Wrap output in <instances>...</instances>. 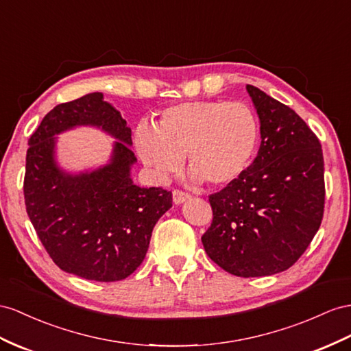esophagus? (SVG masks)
<instances>
[{
  "instance_id": "1",
  "label": "esophagus",
  "mask_w": 351,
  "mask_h": 351,
  "mask_svg": "<svg viewBox=\"0 0 351 351\" xmlns=\"http://www.w3.org/2000/svg\"><path fill=\"white\" fill-rule=\"evenodd\" d=\"M190 197H191L190 193H185V191H182V190H173V202H175L176 204L184 203L185 200L190 199Z\"/></svg>"
}]
</instances>
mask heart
Instances as JSON below:
<instances>
[{"label":"heart","instance_id":"1","mask_svg":"<svg viewBox=\"0 0 351 351\" xmlns=\"http://www.w3.org/2000/svg\"><path fill=\"white\" fill-rule=\"evenodd\" d=\"M259 141V124L243 102L199 101L169 106L154 128L141 125L134 134L136 151L157 178L165 179L186 157L195 179L226 186L246 172Z\"/></svg>","mask_w":351,"mask_h":351}]
</instances>
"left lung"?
<instances>
[{"mask_svg": "<svg viewBox=\"0 0 351 351\" xmlns=\"http://www.w3.org/2000/svg\"><path fill=\"white\" fill-rule=\"evenodd\" d=\"M261 145L236 182L209 195L206 254L227 273L261 277L292 267L320 227L325 163L319 138L292 108L247 84Z\"/></svg>", "mask_w": 351, "mask_h": 351, "instance_id": "8db88e82", "label": "left lung"}]
</instances>
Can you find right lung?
<instances>
[{"mask_svg":"<svg viewBox=\"0 0 351 351\" xmlns=\"http://www.w3.org/2000/svg\"><path fill=\"white\" fill-rule=\"evenodd\" d=\"M78 123L120 138L112 165L71 177L52 160L54 134ZM25 206L44 249L60 269L95 282L123 280L147 255L156 222L172 208V191L141 188L130 179L132 130L119 111L90 93L56 105L28 141Z\"/></svg>","mask_w":351,"mask_h":351,"instance_id":"right-lung-1","label":"right lung"}]
</instances>
